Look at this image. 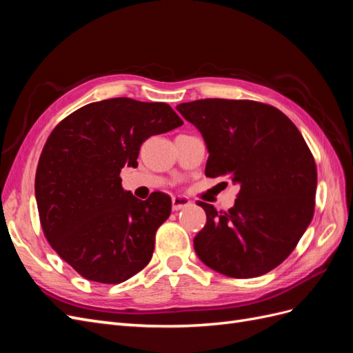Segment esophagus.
<instances>
[{
	"instance_id": "34e87169",
	"label": "esophagus",
	"mask_w": 353,
	"mask_h": 353,
	"mask_svg": "<svg viewBox=\"0 0 353 353\" xmlns=\"http://www.w3.org/2000/svg\"><path fill=\"white\" fill-rule=\"evenodd\" d=\"M191 205V201L187 197H181V196H174L172 197V209L179 210L183 208H187Z\"/></svg>"
}]
</instances>
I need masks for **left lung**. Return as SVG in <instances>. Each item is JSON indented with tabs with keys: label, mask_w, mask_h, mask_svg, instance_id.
<instances>
[{
	"label": "left lung",
	"mask_w": 353,
	"mask_h": 353,
	"mask_svg": "<svg viewBox=\"0 0 353 353\" xmlns=\"http://www.w3.org/2000/svg\"><path fill=\"white\" fill-rule=\"evenodd\" d=\"M176 110L205 140L206 176H230L240 187L227 212L199 201L206 212L194 237L199 259L231 279L270 272L314 216L316 166L302 134L283 112L258 101L208 99Z\"/></svg>",
	"instance_id": "obj_1"
}]
</instances>
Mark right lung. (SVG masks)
Segmentation results:
<instances>
[{"instance_id": "add662e5", "label": "right lung", "mask_w": 353, "mask_h": 353, "mask_svg": "<svg viewBox=\"0 0 353 353\" xmlns=\"http://www.w3.org/2000/svg\"><path fill=\"white\" fill-rule=\"evenodd\" d=\"M181 125L166 103L117 97L83 105L50 134L35 176L41 225L83 279L119 284L150 262L172 201L165 193L138 200L119 174L138 165L148 137Z\"/></svg>"}]
</instances>
